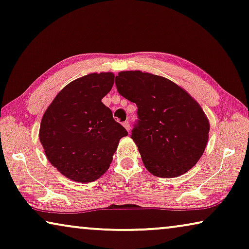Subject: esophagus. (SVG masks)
Returning a JSON list of instances; mask_svg holds the SVG:
<instances>
[{
  "mask_svg": "<svg viewBox=\"0 0 249 249\" xmlns=\"http://www.w3.org/2000/svg\"><path fill=\"white\" fill-rule=\"evenodd\" d=\"M123 126L129 132V122H128V121H125L124 123H123Z\"/></svg>",
  "mask_w": 249,
  "mask_h": 249,
  "instance_id": "esophagus-1",
  "label": "esophagus"
}]
</instances>
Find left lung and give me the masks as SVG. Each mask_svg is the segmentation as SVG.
<instances>
[{
  "label": "left lung",
  "mask_w": 249,
  "mask_h": 249,
  "mask_svg": "<svg viewBox=\"0 0 249 249\" xmlns=\"http://www.w3.org/2000/svg\"><path fill=\"white\" fill-rule=\"evenodd\" d=\"M115 85L118 94L137 106L131 137L148 171L173 178L195 166L209 133L199 104L177 84L152 73L122 71Z\"/></svg>",
  "instance_id": "left-lung-1"
}]
</instances>
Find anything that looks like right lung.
<instances>
[{"label":"right lung","instance_id":"right-lung-1","mask_svg":"<svg viewBox=\"0 0 249 249\" xmlns=\"http://www.w3.org/2000/svg\"><path fill=\"white\" fill-rule=\"evenodd\" d=\"M114 84L112 72L89 73L71 81L44 113L39 139L48 160L77 182L102 177L127 131L102 102Z\"/></svg>","mask_w":249,"mask_h":249}]
</instances>
